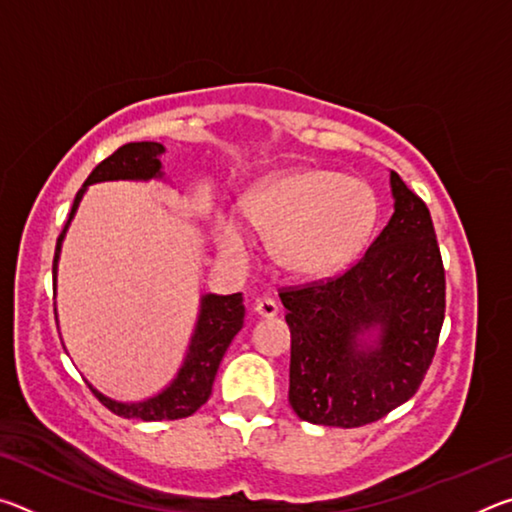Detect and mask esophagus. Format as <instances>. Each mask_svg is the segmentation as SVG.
Segmentation results:
<instances>
[{
    "label": "esophagus",
    "instance_id": "1",
    "mask_svg": "<svg viewBox=\"0 0 512 512\" xmlns=\"http://www.w3.org/2000/svg\"><path fill=\"white\" fill-rule=\"evenodd\" d=\"M277 311H280V307H277V302H275V300H271V298H262V300H257V305H255V314H257L259 318H275V316H277Z\"/></svg>",
    "mask_w": 512,
    "mask_h": 512
}]
</instances>
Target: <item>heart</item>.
I'll use <instances>...</instances> for the list:
<instances>
[{"instance_id": "1", "label": "heart", "mask_w": 512, "mask_h": 512, "mask_svg": "<svg viewBox=\"0 0 512 512\" xmlns=\"http://www.w3.org/2000/svg\"><path fill=\"white\" fill-rule=\"evenodd\" d=\"M237 214L266 241L268 255L282 271L320 280L339 273L366 244L377 201L359 178L300 169L257 180L239 196ZM212 239L223 257L246 255L244 230L228 216H216Z\"/></svg>"}]
</instances>
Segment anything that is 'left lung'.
<instances>
[{
	"label": "left lung",
	"mask_w": 512,
	"mask_h": 512,
	"mask_svg": "<svg viewBox=\"0 0 512 512\" xmlns=\"http://www.w3.org/2000/svg\"><path fill=\"white\" fill-rule=\"evenodd\" d=\"M393 214L336 280L282 291L291 327L289 402L300 420L352 429L418 391L445 318L431 214L391 171Z\"/></svg>",
	"instance_id": "obj_1"
}]
</instances>
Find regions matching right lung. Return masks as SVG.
Returning a JSON list of instances; mask_svg holds the SVG:
<instances>
[{"mask_svg": "<svg viewBox=\"0 0 512 512\" xmlns=\"http://www.w3.org/2000/svg\"><path fill=\"white\" fill-rule=\"evenodd\" d=\"M164 151L167 149H164L160 142L124 144L90 173L85 185L81 187V192L76 194L72 212H69V219L65 223V230L60 232L58 237L54 255V287L58 280V259L60 250H63L65 235L76 216V210H79L85 192H88V187L97 183H117V180H131V183H151V180H160V183H167L169 187H173L160 162ZM244 314L246 309L241 293H232V296L203 293L201 302H198V316L192 329V336H189L183 363H180L178 372L162 391L135 402H121L115 400V397L103 395L99 388H94L88 381L90 391L99 397V402L103 406H108L112 413L121 415V418H135L144 422L187 418V415L196 413L207 400H210L216 370H219L223 354L230 348L232 339H235L239 329L244 327Z\"/></svg>", "mask_w": 512, "mask_h": 512, "instance_id": "obj_1", "label": "right lung"}]
</instances>
